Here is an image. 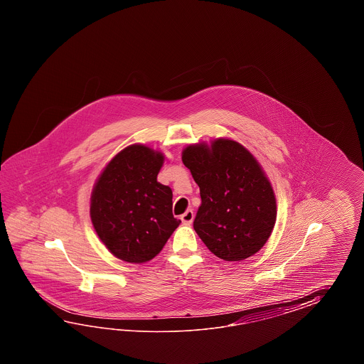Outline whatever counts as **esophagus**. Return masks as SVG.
<instances>
[{
    "mask_svg": "<svg viewBox=\"0 0 364 364\" xmlns=\"http://www.w3.org/2000/svg\"><path fill=\"white\" fill-rule=\"evenodd\" d=\"M193 218H195V213H193V209H188V210H186V213H183V215L181 216L182 223L187 225L191 224V223L193 221Z\"/></svg>",
    "mask_w": 364,
    "mask_h": 364,
    "instance_id": "34e87169",
    "label": "esophagus"
}]
</instances>
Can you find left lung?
Returning <instances> with one entry per match:
<instances>
[{
	"label": "left lung",
	"mask_w": 364,
	"mask_h": 364,
	"mask_svg": "<svg viewBox=\"0 0 364 364\" xmlns=\"http://www.w3.org/2000/svg\"><path fill=\"white\" fill-rule=\"evenodd\" d=\"M182 161L200 188L193 229L212 254L240 262L256 254L276 223V199L255 157L240 143L188 146Z\"/></svg>",
	"instance_id": "1"
}]
</instances>
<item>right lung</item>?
<instances>
[{
    "label": "right lung",
    "instance_id": "1",
    "mask_svg": "<svg viewBox=\"0 0 364 364\" xmlns=\"http://www.w3.org/2000/svg\"><path fill=\"white\" fill-rule=\"evenodd\" d=\"M163 161V154L134 144L112 159L93 187V228L124 262L154 259L181 224L173 216L171 187L157 182Z\"/></svg>",
    "mask_w": 364,
    "mask_h": 364
}]
</instances>
